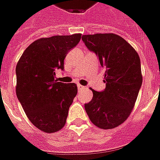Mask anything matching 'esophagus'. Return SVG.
I'll list each match as a JSON object with an SVG mask.
<instances>
[{"label":"esophagus","instance_id":"34e87169","mask_svg":"<svg viewBox=\"0 0 160 160\" xmlns=\"http://www.w3.org/2000/svg\"><path fill=\"white\" fill-rule=\"evenodd\" d=\"M77 87H78V90H79V91L83 90L84 88H85V87L81 86V85H80V84H78V85H77Z\"/></svg>","mask_w":160,"mask_h":160}]
</instances>
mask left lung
Instances as JSON below:
<instances>
[{
  "label": "left lung",
  "instance_id": "left-lung-1",
  "mask_svg": "<svg viewBox=\"0 0 160 160\" xmlns=\"http://www.w3.org/2000/svg\"><path fill=\"white\" fill-rule=\"evenodd\" d=\"M82 41L105 70L104 90L92 89L93 97L85 110L97 127L114 128L128 118L137 99L142 85L141 60L126 40L113 33L83 35Z\"/></svg>",
  "mask_w": 160,
  "mask_h": 160
}]
</instances>
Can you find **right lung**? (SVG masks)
Segmentation results:
<instances>
[{"label": "right lung", "mask_w": 160, "mask_h": 160, "mask_svg": "<svg viewBox=\"0 0 160 160\" xmlns=\"http://www.w3.org/2000/svg\"><path fill=\"white\" fill-rule=\"evenodd\" d=\"M80 38L79 33L36 40L16 66L17 98L29 120L43 132L54 133L66 123L77 87L57 81L55 75L57 69H64L67 54Z\"/></svg>", "instance_id": "right-lung-1"}]
</instances>
